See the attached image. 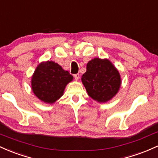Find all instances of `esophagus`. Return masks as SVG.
I'll use <instances>...</instances> for the list:
<instances>
[{"label":"esophagus","mask_w":158,"mask_h":158,"mask_svg":"<svg viewBox=\"0 0 158 158\" xmlns=\"http://www.w3.org/2000/svg\"><path fill=\"white\" fill-rule=\"evenodd\" d=\"M74 79L76 80V81H78L79 78H80L79 74H74Z\"/></svg>","instance_id":"34e87169"}]
</instances>
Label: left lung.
<instances>
[{
    "instance_id": "left-lung-1",
    "label": "left lung",
    "mask_w": 158,
    "mask_h": 158,
    "mask_svg": "<svg viewBox=\"0 0 158 158\" xmlns=\"http://www.w3.org/2000/svg\"><path fill=\"white\" fill-rule=\"evenodd\" d=\"M88 95L99 103L111 100L119 90L121 75L108 59L94 58L86 64V71L81 77Z\"/></svg>"
}]
</instances>
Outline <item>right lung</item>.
I'll return each mask as SVG.
<instances>
[{
    "label": "right lung",
    "mask_w": 158,
    "mask_h": 158,
    "mask_svg": "<svg viewBox=\"0 0 158 158\" xmlns=\"http://www.w3.org/2000/svg\"><path fill=\"white\" fill-rule=\"evenodd\" d=\"M73 76L54 61L42 62L31 77V89L41 102L52 104L63 96Z\"/></svg>",
    "instance_id": "add662e5"
}]
</instances>
